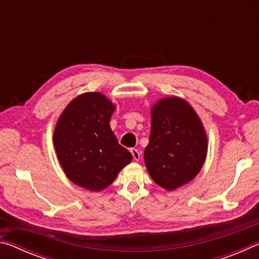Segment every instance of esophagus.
<instances>
[{
  "label": "esophagus",
  "mask_w": 259,
  "mask_h": 259,
  "mask_svg": "<svg viewBox=\"0 0 259 259\" xmlns=\"http://www.w3.org/2000/svg\"><path fill=\"white\" fill-rule=\"evenodd\" d=\"M130 152H131V154H133L134 160L138 161L140 159V153L138 152V150H136V148H131Z\"/></svg>",
  "instance_id": "34e87169"
}]
</instances>
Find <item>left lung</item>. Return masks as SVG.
I'll list each match as a JSON object with an SVG mask.
<instances>
[{
    "mask_svg": "<svg viewBox=\"0 0 259 259\" xmlns=\"http://www.w3.org/2000/svg\"><path fill=\"white\" fill-rule=\"evenodd\" d=\"M150 143L144 159L157 185L174 191L200 172L208 151L202 122L186 100L166 97L151 109Z\"/></svg>",
    "mask_w": 259,
    "mask_h": 259,
    "instance_id": "left-lung-1",
    "label": "left lung"
}]
</instances>
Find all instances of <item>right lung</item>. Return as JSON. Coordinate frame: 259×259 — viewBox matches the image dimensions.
<instances>
[{"mask_svg":"<svg viewBox=\"0 0 259 259\" xmlns=\"http://www.w3.org/2000/svg\"><path fill=\"white\" fill-rule=\"evenodd\" d=\"M115 105L100 93H85L69 103L57 121L54 145L72 183L99 192L111 185L133 156L122 147L109 121Z\"/></svg>","mask_w":259,"mask_h":259,"instance_id":"add662e5","label":"right lung"}]
</instances>
